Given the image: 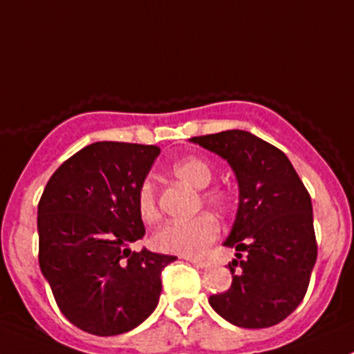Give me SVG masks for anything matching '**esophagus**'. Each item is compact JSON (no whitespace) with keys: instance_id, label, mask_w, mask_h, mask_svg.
Instances as JSON below:
<instances>
[{"instance_id":"obj_1","label":"esophagus","mask_w":354,"mask_h":354,"mask_svg":"<svg viewBox=\"0 0 354 354\" xmlns=\"http://www.w3.org/2000/svg\"><path fill=\"white\" fill-rule=\"evenodd\" d=\"M185 260H188V262H192L195 267H200V269H203V267L209 266V263H207L205 260H202V259H194V257H185Z\"/></svg>"}]
</instances>
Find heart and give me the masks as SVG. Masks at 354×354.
I'll return each instance as SVG.
<instances>
[{
  "label": "heart",
  "mask_w": 354,
  "mask_h": 354,
  "mask_svg": "<svg viewBox=\"0 0 354 354\" xmlns=\"http://www.w3.org/2000/svg\"><path fill=\"white\" fill-rule=\"evenodd\" d=\"M173 174L178 180L185 181L190 187L202 190L209 187L212 180V169L209 164L198 157H187L178 160L173 166ZM203 202L214 209H224L227 197L219 190H210L203 194ZM138 212L145 223H156L159 219L156 190L152 183L145 181L138 192ZM219 236V223L209 214H200L190 221H174L167 223L154 234L157 250L167 253H178L185 257H197Z\"/></svg>",
  "instance_id": "1"
}]
</instances>
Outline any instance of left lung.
<instances>
[{"instance_id":"8db88e82","label":"left lung","mask_w":354,"mask_h":354,"mask_svg":"<svg viewBox=\"0 0 354 354\" xmlns=\"http://www.w3.org/2000/svg\"><path fill=\"white\" fill-rule=\"evenodd\" d=\"M233 169L238 210L224 246L233 283L212 295L210 306L230 324L266 329L301 303L317 262L312 200L284 152L245 130L194 137Z\"/></svg>"}]
</instances>
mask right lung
I'll return each mask as SVG.
<instances>
[{
	"mask_svg": "<svg viewBox=\"0 0 354 354\" xmlns=\"http://www.w3.org/2000/svg\"><path fill=\"white\" fill-rule=\"evenodd\" d=\"M160 149L95 142L55 171L37 207L39 266L63 315L94 335L140 326L176 257L131 252L145 234L138 192Z\"/></svg>",
	"mask_w": 354,
	"mask_h": 354,
	"instance_id": "add662e5",
	"label": "right lung"
}]
</instances>
